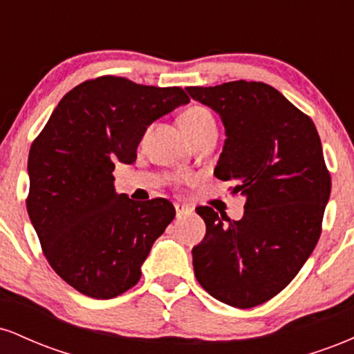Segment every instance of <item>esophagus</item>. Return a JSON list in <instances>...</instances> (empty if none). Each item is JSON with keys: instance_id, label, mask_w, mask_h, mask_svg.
<instances>
[{"instance_id": "esophagus-1", "label": "esophagus", "mask_w": 354, "mask_h": 354, "mask_svg": "<svg viewBox=\"0 0 354 354\" xmlns=\"http://www.w3.org/2000/svg\"><path fill=\"white\" fill-rule=\"evenodd\" d=\"M174 209H176V218L188 216V214L193 213V208H189L188 205H180V203H176V205H174Z\"/></svg>"}]
</instances>
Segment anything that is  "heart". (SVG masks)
Masks as SVG:
<instances>
[{"label":"heart","mask_w":354,"mask_h":354,"mask_svg":"<svg viewBox=\"0 0 354 354\" xmlns=\"http://www.w3.org/2000/svg\"><path fill=\"white\" fill-rule=\"evenodd\" d=\"M181 128L189 138L200 135L209 128H216V121L211 111L205 106H191L181 115ZM181 180V178H180Z\"/></svg>","instance_id":"1"}]
</instances>
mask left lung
Masks as SVG:
<instances>
[{"mask_svg": "<svg viewBox=\"0 0 354 354\" xmlns=\"http://www.w3.org/2000/svg\"><path fill=\"white\" fill-rule=\"evenodd\" d=\"M186 91L221 118L226 140L214 176L246 200L239 221L196 208L206 234L191 251L194 276L218 301L258 306L291 283L319 239L331 178L318 131L270 84L239 80Z\"/></svg>", "mask_w": 354, "mask_h": 354, "instance_id": "obj_1", "label": "left lung"}]
</instances>
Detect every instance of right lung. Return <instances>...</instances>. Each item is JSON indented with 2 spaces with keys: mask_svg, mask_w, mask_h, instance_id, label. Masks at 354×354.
<instances>
[{
  "mask_svg": "<svg viewBox=\"0 0 354 354\" xmlns=\"http://www.w3.org/2000/svg\"><path fill=\"white\" fill-rule=\"evenodd\" d=\"M186 103L181 88L101 76L66 93L31 145L28 214L48 263L80 293L109 299L140 281L176 211L118 194L113 169L135 163L148 126Z\"/></svg>",
  "mask_w": 354,
  "mask_h": 354,
  "instance_id": "obj_1",
  "label": "right lung"
}]
</instances>
